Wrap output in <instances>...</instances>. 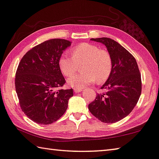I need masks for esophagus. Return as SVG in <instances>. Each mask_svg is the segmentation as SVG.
<instances>
[{
	"label": "esophagus",
	"mask_w": 159,
	"mask_h": 159,
	"mask_svg": "<svg viewBox=\"0 0 159 159\" xmlns=\"http://www.w3.org/2000/svg\"><path fill=\"white\" fill-rule=\"evenodd\" d=\"M74 90L76 93H79L81 92V91H83V88H80V89H78V88H74Z\"/></svg>",
	"instance_id": "obj_1"
}]
</instances>
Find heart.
<instances>
[{"mask_svg": "<svg viewBox=\"0 0 159 159\" xmlns=\"http://www.w3.org/2000/svg\"><path fill=\"white\" fill-rule=\"evenodd\" d=\"M72 57L63 53L59 60V66L64 76L73 74L82 64L81 73L74 74L67 80L68 84L74 88L80 89L97 80L98 83L106 80L112 69V59L105 50H100L95 45L81 43L71 50Z\"/></svg>", "mask_w": 159, "mask_h": 159, "instance_id": "b5f03b06", "label": "heart"}]
</instances>
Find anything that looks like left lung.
<instances>
[{
  "label": "left lung",
  "mask_w": 159,
  "mask_h": 159,
  "mask_svg": "<svg viewBox=\"0 0 159 159\" xmlns=\"http://www.w3.org/2000/svg\"><path fill=\"white\" fill-rule=\"evenodd\" d=\"M107 48L112 59V69L99 93L88 105L94 116L104 123L119 121L130 114L138 103L142 91L141 74L134 59L128 51L109 38L91 39Z\"/></svg>",
  "instance_id": "1"
}]
</instances>
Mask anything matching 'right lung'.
I'll list each match as a JSON object with an SVG mask.
<instances>
[{"mask_svg":"<svg viewBox=\"0 0 159 159\" xmlns=\"http://www.w3.org/2000/svg\"><path fill=\"white\" fill-rule=\"evenodd\" d=\"M71 45L65 39L48 40L29 50L19 64L16 93L21 109L35 123L51 124L66 111L73 89H61L65 79L59 60Z\"/></svg>","mask_w":159,"mask_h":159,"instance_id":"obj_1","label":"right lung"}]
</instances>
